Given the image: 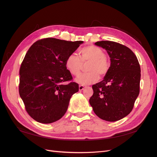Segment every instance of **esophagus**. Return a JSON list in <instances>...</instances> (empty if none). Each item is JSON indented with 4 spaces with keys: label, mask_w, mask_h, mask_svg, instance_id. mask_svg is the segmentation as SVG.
<instances>
[{
    "label": "esophagus",
    "mask_w": 157,
    "mask_h": 157,
    "mask_svg": "<svg viewBox=\"0 0 157 157\" xmlns=\"http://www.w3.org/2000/svg\"><path fill=\"white\" fill-rule=\"evenodd\" d=\"M84 88V86H83V85H79V87H78L79 90H82Z\"/></svg>",
    "instance_id": "esophagus-1"
}]
</instances>
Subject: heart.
I'll return each instance as SVG.
<instances>
[{
  "label": "heart",
  "instance_id": "b5f03b06",
  "mask_svg": "<svg viewBox=\"0 0 157 157\" xmlns=\"http://www.w3.org/2000/svg\"><path fill=\"white\" fill-rule=\"evenodd\" d=\"M79 56L75 53L69 54L65 60V66L70 74H80L82 63L88 62L86 73L79 75L76 81L81 84H89L96 82L99 77H103L109 73L111 63L101 48L94 45L83 47L79 50Z\"/></svg>",
  "mask_w": 157,
  "mask_h": 157
}]
</instances>
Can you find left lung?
<instances>
[{"instance_id":"8db88e82","label":"left lung","mask_w":157,"mask_h":157,"mask_svg":"<svg viewBox=\"0 0 157 157\" xmlns=\"http://www.w3.org/2000/svg\"><path fill=\"white\" fill-rule=\"evenodd\" d=\"M95 44L107 50L111 67L102 81L92 86L94 94L89 102L101 119L119 121L132 111L140 93L139 61L129 48L118 42L103 40Z\"/></svg>"}]
</instances>
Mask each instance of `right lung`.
<instances>
[{
    "instance_id": "right-lung-1",
    "label": "right lung",
    "mask_w": 157,
    "mask_h": 157,
    "mask_svg": "<svg viewBox=\"0 0 157 157\" xmlns=\"http://www.w3.org/2000/svg\"><path fill=\"white\" fill-rule=\"evenodd\" d=\"M82 43L45 38L28 50L20 69L19 93L27 113L36 121L49 124L67 111L78 84L72 81L65 60ZM65 82H70L65 85Z\"/></svg>"
}]
</instances>
